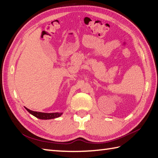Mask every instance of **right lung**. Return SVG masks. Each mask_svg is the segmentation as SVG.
I'll return each instance as SVG.
<instances>
[{"mask_svg":"<svg viewBox=\"0 0 158 158\" xmlns=\"http://www.w3.org/2000/svg\"><path fill=\"white\" fill-rule=\"evenodd\" d=\"M25 107V106H24ZM25 109L28 110V111L31 114V115H34L36 118H39L40 119H55L57 117H59L62 115L63 113H42V112H37V111H33V110H30L25 107Z\"/></svg>","mask_w":158,"mask_h":158,"instance_id":"1","label":"right lung"}]
</instances>
